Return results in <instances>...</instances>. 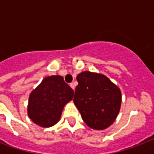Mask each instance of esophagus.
Segmentation results:
<instances>
[{
	"label": "esophagus",
	"instance_id": "obj_1",
	"mask_svg": "<svg viewBox=\"0 0 154 154\" xmlns=\"http://www.w3.org/2000/svg\"><path fill=\"white\" fill-rule=\"evenodd\" d=\"M70 86H71V88H72L73 90L75 89V85L73 84V83H70Z\"/></svg>",
	"mask_w": 154,
	"mask_h": 154
}]
</instances>
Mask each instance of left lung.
<instances>
[{"label": "left lung", "mask_w": 154, "mask_h": 154, "mask_svg": "<svg viewBox=\"0 0 154 154\" xmlns=\"http://www.w3.org/2000/svg\"><path fill=\"white\" fill-rule=\"evenodd\" d=\"M77 80L73 102L83 121L92 129L108 128L120 111L122 94L119 88L104 75L88 71L77 75Z\"/></svg>", "instance_id": "left-lung-1"}]
</instances>
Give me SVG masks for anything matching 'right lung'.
Returning a JSON list of instances; mask_svg holds the SVG:
<instances>
[{"label": "right lung", "instance_id": "right-lung-1", "mask_svg": "<svg viewBox=\"0 0 154 154\" xmlns=\"http://www.w3.org/2000/svg\"><path fill=\"white\" fill-rule=\"evenodd\" d=\"M72 96L73 90L62 77H45L30 94L28 115L40 126H53L60 120L63 108Z\"/></svg>", "mask_w": 154, "mask_h": 154}]
</instances>
